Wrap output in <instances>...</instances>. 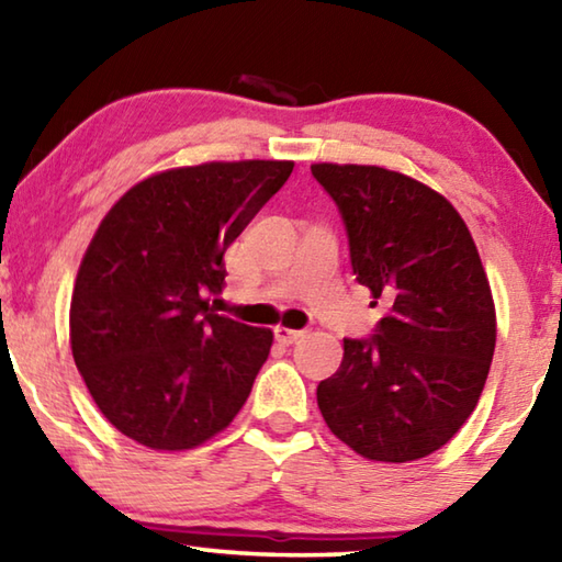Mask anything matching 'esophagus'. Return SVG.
<instances>
[{
    "mask_svg": "<svg viewBox=\"0 0 562 562\" xmlns=\"http://www.w3.org/2000/svg\"><path fill=\"white\" fill-rule=\"evenodd\" d=\"M300 337H304V329H290V327H274V339L282 341V345H292Z\"/></svg>",
    "mask_w": 562,
    "mask_h": 562,
    "instance_id": "esophagus-1",
    "label": "esophagus"
}]
</instances>
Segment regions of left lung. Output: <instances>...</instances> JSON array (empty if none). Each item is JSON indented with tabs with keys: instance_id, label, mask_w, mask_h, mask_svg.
Masks as SVG:
<instances>
[{
	"instance_id": "obj_1",
	"label": "left lung",
	"mask_w": 562,
	"mask_h": 562,
	"mask_svg": "<svg viewBox=\"0 0 562 562\" xmlns=\"http://www.w3.org/2000/svg\"><path fill=\"white\" fill-rule=\"evenodd\" d=\"M335 201L357 282L384 302L367 339L317 386L339 441L372 461L424 459L479 404L496 349V310L469 227L418 180L379 166L315 164Z\"/></svg>"
}]
</instances>
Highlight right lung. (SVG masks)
<instances>
[{
    "mask_svg": "<svg viewBox=\"0 0 562 562\" xmlns=\"http://www.w3.org/2000/svg\"><path fill=\"white\" fill-rule=\"evenodd\" d=\"M292 160L173 168L103 217L71 294V351L101 414L128 439L183 451L240 412L272 331L217 315L223 255L290 178Z\"/></svg>",
    "mask_w": 562,
    "mask_h": 562,
    "instance_id": "right-lung-1",
    "label": "right lung"
}]
</instances>
